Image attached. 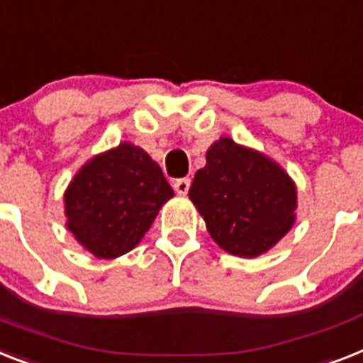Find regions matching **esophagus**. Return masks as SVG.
<instances>
[{
    "instance_id": "1",
    "label": "esophagus",
    "mask_w": 363,
    "mask_h": 363,
    "mask_svg": "<svg viewBox=\"0 0 363 363\" xmlns=\"http://www.w3.org/2000/svg\"><path fill=\"white\" fill-rule=\"evenodd\" d=\"M173 188H175V191L179 196H184L188 191V188H190V179H177V181L173 182Z\"/></svg>"
}]
</instances>
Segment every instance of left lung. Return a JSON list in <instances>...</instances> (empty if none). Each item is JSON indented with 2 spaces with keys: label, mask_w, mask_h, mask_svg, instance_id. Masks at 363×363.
<instances>
[{
  "label": "left lung",
  "mask_w": 363,
  "mask_h": 363,
  "mask_svg": "<svg viewBox=\"0 0 363 363\" xmlns=\"http://www.w3.org/2000/svg\"><path fill=\"white\" fill-rule=\"evenodd\" d=\"M212 240L231 255L272 250L296 220V184L278 162L223 135L188 190Z\"/></svg>",
  "instance_id": "1"
}]
</instances>
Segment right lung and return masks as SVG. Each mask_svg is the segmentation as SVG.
Instances as JSON below:
<instances>
[{
	"mask_svg": "<svg viewBox=\"0 0 363 363\" xmlns=\"http://www.w3.org/2000/svg\"><path fill=\"white\" fill-rule=\"evenodd\" d=\"M172 197L160 166L141 147L123 141L89 158L69 182L67 229L95 257H121L141 242Z\"/></svg>",
	"mask_w": 363,
	"mask_h": 363,
	"instance_id": "add662e5",
	"label": "right lung"
}]
</instances>
